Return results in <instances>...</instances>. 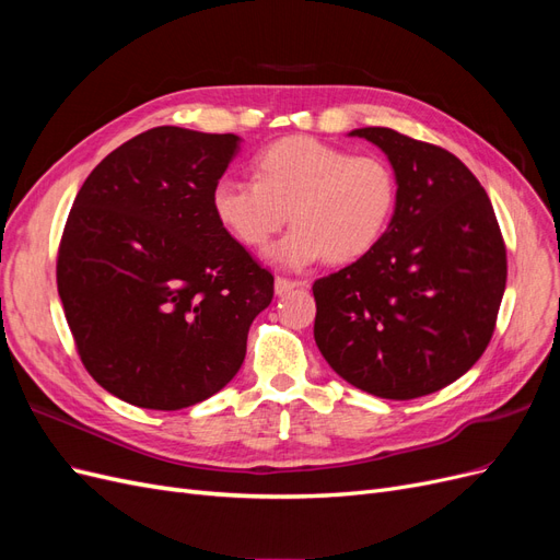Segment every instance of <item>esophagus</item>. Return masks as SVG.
Wrapping results in <instances>:
<instances>
[{"label": "esophagus", "mask_w": 560, "mask_h": 560, "mask_svg": "<svg viewBox=\"0 0 560 560\" xmlns=\"http://www.w3.org/2000/svg\"><path fill=\"white\" fill-rule=\"evenodd\" d=\"M306 282H301V280H287V278H276V294L278 296H284V294H290V292H294V290H299V287H303Z\"/></svg>", "instance_id": "34e87169"}]
</instances>
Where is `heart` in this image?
<instances>
[{
    "label": "heart",
    "mask_w": 560,
    "mask_h": 560,
    "mask_svg": "<svg viewBox=\"0 0 560 560\" xmlns=\"http://www.w3.org/2000/svg\"><path fill=\"white\" fill-rule=\"evenodd\" d=\"M397 206V175L383 156L294 135L268 144L257 156V179L222 177L212 208L235 241L261 249L284 226H294L270 247L282 268H303L319 257L360 259L374 247Z\"/></svg>",
    "instance_id": "1"
}]
</instances>
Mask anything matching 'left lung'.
<instances>
[{
  "label": "left lung",
  "mask_w": 560,
  "mask_h": 560,
  "mask_svg": "<svg viewBox=\"0 0 560 560\" xmlns=\"http://www.w3.org/2000/svg\"><path fill=\"white\" fill-rule=\"evenodd\" d=\"M350 135L385 151L397 206L364 257L315 280V343L350 385L416 399L467 374L488 348L506 249L488 194L451 151L393 128Z\"/></svg>",
  "instance_id": "obj_1"
}]
</instances>
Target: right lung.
Wrapping results in <instances>:
<instances>
[{
	"mask_svg": "<svg viewBox=\"0 0 560 560\" xmlns=\"http://www.w3.org/2000/svg\"><path fill=\"white\" fill-rule=\"evenodd\" d=\"M238 135L151 128L79 189L58 247V294L79 358L107 393L177 411L219 393L273 299V276L231 238L212 189Z\"/></svg>",
	"mask_w": 560,
	"mask_h": 560,
	"instance_id": "1",
	"label": "right lung"
}]
</instances>
